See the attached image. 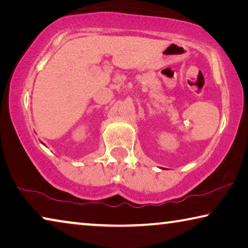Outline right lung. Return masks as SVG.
<instances>
[{"label": "right lung", "mask_w": 248, "mask_h": 248, "mask_svg": "<svg viewBox=\"0 0 248 248\" xmlns=\"http://www.w3.org/2000/svg\"><path fill=\"white\" fill-rule=\"evenodd\" d=\"M42 143H43V142H42ZM43 144H44V143H43Z\"/></svg>", "instance_id": "1"}]
</instances>
